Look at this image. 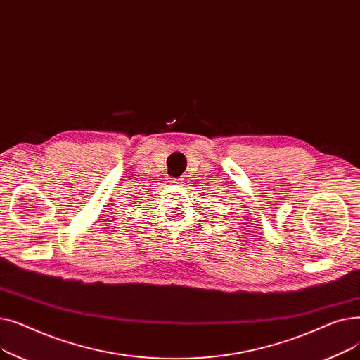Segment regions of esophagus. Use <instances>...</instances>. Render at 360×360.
<instances>
[{
	"label": "esophagus",
	"mask_w": 360,
	"mask_h": 360,
	"mask_svg": "<svg viewBox=\"0 0 360 360\" xmlns=\"http://www.w3.org/2000/svg\"><path fill=\"white\" fill-rule=\"evenodd\" d=\"M174 182H175V184H182V179H181V178H175Z\"/></svg>",
	"instance_id": "obj_1"
}]
</instances>
